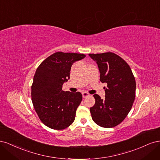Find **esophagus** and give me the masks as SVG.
Wrapping results in <instances>:
<instances>
[{
    "mask_svg": "<svg viewBox=\"0 0 160 160\" xmlns=\"http://www.w3.org/2000/svg\"><path fill=\"white\" fill-rule=\"evenodd\" d=\"M82 95H83V98H87V97L90 96L91 95L88 93H87V92H83V93H82Z\"/></svg>",
    "mask_w": 160,
    "mask_h": 160,
    "instance_id": "1",
    "label": "esophagus"
}]
</instances>
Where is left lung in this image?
I'll return each instance as SVG.
<instances>
[{
	"instance_id": "obj_1",
	"label": "left lung",
	"mask_w": 160,
	"mask_h": 160,
	"mask_svg": "<svg viewBox=\"0 0 160 160\" xmlns=\"http://www.w3.org/2000/svg\"><path fill=\"white\" fill-rule=\"evenodd\" d=\"M89 55L98 65L100 81L107 83L104 99L93 95L95 103L90 108L92 119L101 127L113 128L123 122L132 108L136 89L135 77L127 62L113 52Z\"/></svg>"
}]
</instances>
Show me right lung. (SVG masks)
<instances>
[{
  "instance_id": "right-lung-1",
  "label": "right lung",
  "mask_w": 160,
  "mask_h": 160,
  "mask_svg": "<svg viewBox=\"0 0 160 160\" xmlns=\"http://www.w3.org/2000/svg\"><path fill=\"white\" fill-rule=\"evenodd\" d=\"M85 57L80 53L56 52L37 69L31 86L32 102L40 120L49 128L64 129L74 122L82 95L62 91V87L70 78L73 62Z\"/></svg>"
}]
</instances>
